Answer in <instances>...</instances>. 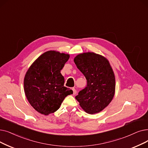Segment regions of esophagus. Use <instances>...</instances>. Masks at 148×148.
<instances>
[{
    "mask_svg": "<svg viewBox=\"0 0 148 148\" xmlns=\"http://www.w3.org/2000/svg\"><path fill=\"white\" fill-rule=\"evenodd\" d=\"M72 89H73V94H74V95L76 94V93H77V91H76V89H75L74 88H73Z\"/></svg>",
    "mask_w": 148,
    "mask_h": 148,
    "instance_id": "1",
    "label": "esophagus"
}]
</instances>
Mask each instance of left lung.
<instances>
[{"mask_svg": "<svg viewBox=\"0 0 148 148\" xmlns=\"http://www.w3.org/2000/svg\"><path fill=\"white\" fill-rule=\"evenodd\" d=\"M74 61L87 81L76 100L88 114L100 112L110 103L115 94V75L110 62L103 56L89 52L77 55Z\"/></svg>", "mask_w": 148, "mask_h": 148, "instance_id": "8db88e82", "label": "left lung"}]
</instances>
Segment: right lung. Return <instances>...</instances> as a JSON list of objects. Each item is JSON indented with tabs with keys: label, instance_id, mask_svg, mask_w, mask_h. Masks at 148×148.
<instances>
[{
	"label": "right lung",
	"instance_id": "obj_1",
	"mask_svg": "<svg viewBox=\"0 0 148 148\" xmlns=\"http://www.w3.org/2000/svg\"><path fill=\"white\" fill-rule=\"evenodd\" d=\"M69 55L48 51L33 62L25 74L24 91L35 110L48 115L59 110L62 101L73 91L64 86L60 73Z\"/></svg>",
	"mask_w": 148,
	"mask_h": 148
}]
</instances>
